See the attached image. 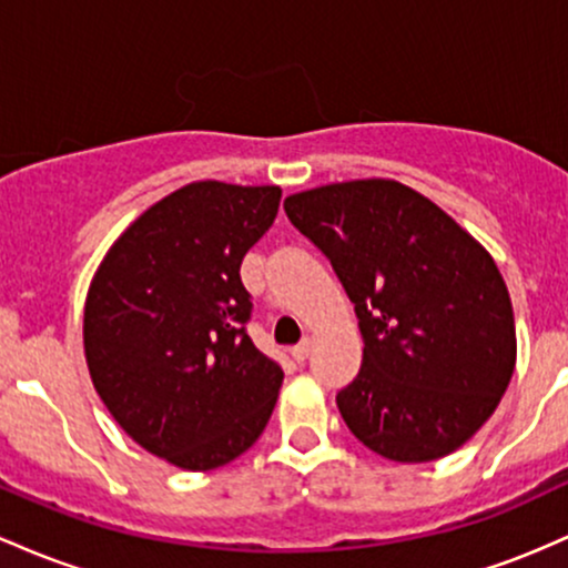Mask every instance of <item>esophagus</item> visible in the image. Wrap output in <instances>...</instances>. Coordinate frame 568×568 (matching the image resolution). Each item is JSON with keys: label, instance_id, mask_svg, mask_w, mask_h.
Segmentation results:
<instances>
[{"label": "esophagus", "instance_id": "1", "mask_svg": "<svg viewBox=\"0 0 568 568\" xmlns=\"http://www.w3.org/2000/svg\"><path fill=\"white\" fill-rule=\"evenodd\" d=\"M308 354H311V341H308V337L297 343V346H292V359H295V362H305V359H308Z\"/></svg>", "mask_w": 568, "mask_h": 568}]
</instances>
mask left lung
<instances>
[{"label": "left lung", "instance_id": "obj_1", "mask_svg": "<svg viewBox=\"0 0 568 568\" xmlns=\"http://www.w3.org/2000/svg\"><path fill=\"white\" fill-rule=\"evenodd\" d=\"M324 252L365 341L337 392L352 435L403 464L454 454L515 369V316L494 257L437 203L394 180L324 184L284 201Z\"/></svg>", "mask_w": 568, "mask_h": 568}]
</instances>
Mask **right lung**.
<instances>
[{
    "label": "right lung",
    "instance_id": "1",
    "mask_svg": "<svg viewBox=\"0 0 568 568\" xmlns=\"http://www.w3.org/2000/svg\"><path fill=\"white\" fill-rule=\"evenodd\" d=\"M278 201L276 184H184L114 241L88 290L82 341L101 403L180 469L233 462L276 405L284 373L246 335L239 271Z\"/></svg>",
    "mask_w": 568,
    "mask_h": 568
}]
</instances>
